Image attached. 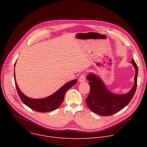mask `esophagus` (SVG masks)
<instances>
[{
  "label": "esophagus",
  "mask_w": 147,
  "mask_h": 147,
  "mask_svg": "<svg viewBox=\"0 0 147 147\" xmlns=\"http://www.w3.org/2000/svg\"><path fill=\"white\" fill-rule=\"evenodd\" d=\"M78 81L80 82H84L86 81V76L84 74H82L80 76Z\"/></svg>",
  "instance_id": "34e87169"
}]
</instances>
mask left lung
I'll use <instances>...</instances> for the list:
<instances>
[{"label": "left lung", "instance_id": "left-lung-1", "mask_svg": "<svg viewBox=\"0 0 147 147\" xmlns=\"http://www.w3.org/2000/svg\"><path fill=\"white\" fill-rule=\"evenodd\" d=\"M131 63L136 71L134 84L130 91L125 94H115L111 92L98 76L93 73L88 75L90 92L86 102L92 112L103 116H110L119 112L129 103L136 91L138 76L137 64L133 59Z\"/></svg>", "mask_w": 147, "mask_h": 147}]
</instances>
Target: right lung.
Here are the masks:
<instances>
[{"mask_svg":"<svg viewBox=\"0 0 147 147\" xmlns=\"http://www.w3.org/2000/svg\"><path fill=\"white\" fill-rule=\"evenodd\" d=\"M14 77L17 91L22 101L26 105H27L32 110L44 113L54 111L58 108L60 107L61 103L63 102V101L64 95L66 92L69 88L74 86L77 82V80H73L67 82L54 94L47 98L42 99H33L27 96L21 91L16 82L14 71Z\"/></svg>","mask_w":147,"mask_h":147,"instance_id":"right-lung-1","label":"right lung"}]
</instances>
